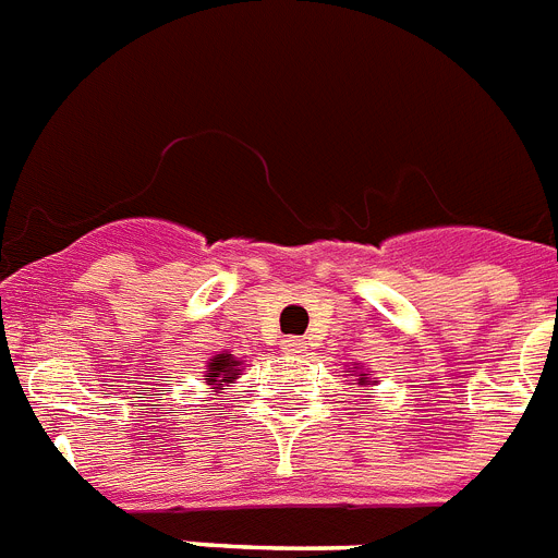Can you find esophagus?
Returning a JSON list of instances; mask_svg holds the SVG:
<instances>
[{"instance_id":"1","label":"esophagus","mask_w":558,"mask_h":558,"mask_svg":"<svg viewBox=\"0 0 558 558\" xmlns=\"http://www.w3.org/2000/svg\"><path fill=\"white\" fill-rule=\"evenodd\" d=\"M282 350L284 352H304V341L302 338H284Z\"/></svg>"}]
</instances>
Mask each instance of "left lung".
<instances>
[{"label":"left lung","mask_w":558,"mask_h":558,"mask_svg":"<svg viewBox=\"0 0 558 558\" xmlns=\"http://www.w3.org/2000/svg\"><path fill=\"white\" fill-rule=\"evenodd\" d=\"M350 373L355 375V380H359V387H375L378 380L369 378V373H361V366H350Z\"/></svg>","instance_id":"8db88e82"}]
</instances>
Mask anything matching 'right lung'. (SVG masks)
<instances>
[{
    "instance_id": "obj_1",
    "label": "right lung",
    "mask_w": 558,
    "mask_h": 558,
    "mask_svg": "<svg viewBox=\"0 0 558 558\" xmlns=\"http://www.w3.org/2000/svg\"><path fill=\"white\" fill-rule=\"evenodd\" d=\"M240 375H242V361L233 359L231 352H220V355L208 359L206 375H203V380H206L214 392H220L222 387L233 384V380L240 378Z\"/></svg>"
}]
</instances>
